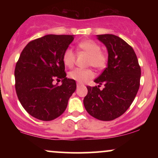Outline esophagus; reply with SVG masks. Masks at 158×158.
Listing matches in <instances>:
<instances>
[{
  "instance_id": "34e87169",
  "label": "esophagus",
  "mask_w": 158,
  "mask_h": 158,
  "mask_svg": "<svg viewBox=\"0 0 158 158\" xmlns=\"http://www.w3.org/2000/svg\"><path fill=\"white\" fill-rule=\"evenodd\" d=\"M77 88H79V87H80V86H81V85H82V84H81V83H77Z\"/></svg>"
}]
</instances>
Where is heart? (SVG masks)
<instances>
[{
    "instance_id": "heart-1",
    "label": "heart",
    "mask_w": 158,
    "mask_h": 158,
    "mask_svg": "<svg viewBox=\"0 0 158 158\" xmlns=\"http://www.w3.org/2000/svg\"><path fill=\"white\" fill-rule=\"evenodd\" d=\"M78 50L85 52L89 56L88 65L92 66L97 70H102L106 67L108 56L104 52L101 51V47L96 41L91 39L85 40L78 44ZM62 61L65 66L72 68L76 61V53L73 49H65L62 55ZM69 77L79 83L90 81L94 77V72L90 69L76 68L68 74Z\"/></svg>"
}]
</instances>
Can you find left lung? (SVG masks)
<instances>
[{"label": "left lung", "mask_w": 158, "mask_h": 158, "mask_svg": "<svg viewBox=\"0 0 158 158\" xmlns=\"http://www.w3.org/2000/svg\"><path fill=\"white\" fill-rule=\"evenodd\" d=\"M97 39L106 46L108 52V67L94 80L104 84L87 86L88 94L84 106L94 118L110 121L123 115L128 110L139 88L141 70L133 48L124 40L112 34L98 35Z\"/></svg>", "instance_id": "obj_1"}]
</instances>
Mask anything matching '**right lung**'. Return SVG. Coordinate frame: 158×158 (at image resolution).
Instances as JSON below:
<instances>
[{
	"label": "right lung",
	"instance_id": "add662e5",
	"mask_svg": "<svg viewBox=\"0 0 158 158\" xmlns=\"http://www.w3.org/2000/svg\"><path fill=\"white\" fill-rule=\"evenodd\" d=\"M74 39L70 35H47L30 41L15 65V90L29 114L43 121L61 115L76 90V81L66 77L62 55ZM63 84L53 85L55 80Z\"/></svg>",
	"mask_w": 158,
	"mask_h": 158
}]
</instances>
